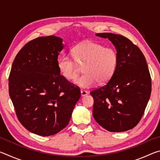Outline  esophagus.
<instances>
[{"mask_svg":"<svg viewBox=\"0 0 160 160\" xmlns=\"http://www.w3.org/2000/svg\"><path fill=\"white\" fill-rule=\"evenodd\" d=\"M80 92H81V96H82V97H85V96L87 95V94H88V92H87L86 90H81Z\"/></svg>","mask_w":160,"mask_h":160,"instance_id":"obj_1","label":"esophagus"}]
</instances>
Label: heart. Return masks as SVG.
<instances>
[{"mask_svg": "<svg viewBox=\"0 0 160 160\" xmlns=\"http://www.w3.org/2000/svg\"><path fill=\"white\" fill-rule=\"evenodd\" d=\"M72 56L63 55L58 59L59 73L67 80H73L77 77L78 66L84 65L83 72L75 81L77 86L90 88L98 82L101 85L109 82L114 74L118 63L117 51L112 47L92 41H85L75 45L71 49Z\"/></svg>", "mask_w": 160, "mask_h": 160, "instance_id": "1", "label": "heart"}]
</instances>
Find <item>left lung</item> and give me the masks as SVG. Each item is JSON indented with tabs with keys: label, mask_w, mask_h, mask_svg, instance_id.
<instances>
[{
	"label": "left lung",
	"mask_w": 160,
	"mask_h": 160,
	"mask_svg": "<svg viewBox=\"0 0 160 160\" xmlns=\"http://www.w3.org/2000/svg\"><path fill=\"white\" fill-rule=\"evenodd\" d=\"M96 35L112 42L118 63L109 82L90 92L94 118L108 131H128L139 123L150 97L152 82L147 62L140 48L128 38L112 33Z\"/></svg>",
	"instance_id": "obj_1"
}]
</instances>
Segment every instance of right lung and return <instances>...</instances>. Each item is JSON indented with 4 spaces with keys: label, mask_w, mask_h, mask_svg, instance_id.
<instances>
[{
    "label": "right lung",
    "mask_w": 160,
    "mask_h": 160,
    "mask_svg": "<svg viewBox=\"0 0 160 160\" xmlns=\"http://www.w3.org/2000/svg\"><path fill=\"white\" fill-rule=\"evenodd\" d=\"M63 39L38 37L24 46L12 65L9 94L18 120L33 133L49 136L68 124L80 90L59 73Z\"/></svg>",
    "instance_id": "1"
}]
</instances>
